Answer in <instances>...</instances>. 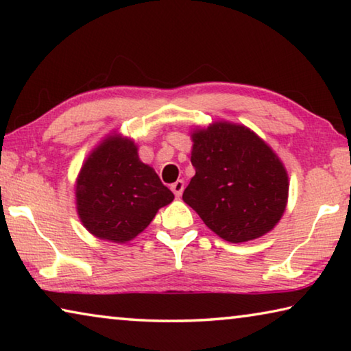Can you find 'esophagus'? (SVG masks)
<instances>
[{
	"label": "esophagus",
	"mask_w": 351,
	"mask_h": 351,
	"mask_svg": "<svg viewBox=\"0 0 351 351\" xmlns=\"http://www.w3.org/2000/svg\"><path fill=\"white\" fill-rule=\"evenodd\" d=\"M171 192L175 193V197H178L180 198L181 195H182V190H184V181H181V180H178L176 182H173L171 184Z\"/></svg>",
	"instance_id": "esophagus-1"
}]
</instances>
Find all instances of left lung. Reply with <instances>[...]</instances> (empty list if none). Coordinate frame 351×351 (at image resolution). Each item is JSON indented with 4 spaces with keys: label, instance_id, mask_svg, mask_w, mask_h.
<instances>
[{
    "label": "left lung",
    "instance_id": "obj_1",
    "mask_svg": "<svg viewBox=\"0 0 351 351\" xmlns=\"http://www.w3.org/2000/svg\"><path fill=\"white\" fill-rule=\"evenodd\" d=\"M195 176L182 193L212 232L245 243L271 232L288 204L289 178L277 153L241 123L195 127Z\"/></svg>",
    "mask_w": 351,
    "mask_h": 351
}]
</instances>
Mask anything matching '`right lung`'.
Returning <instances> with one entry per match:
<instances>
[{
	"label": "right lung",
	"mask_w": 351,
	"mask_h": 351,
	"mask_svg": "<svg viewBox=\"0 0 351 351\" xmlns=\"http://www.w3.org/2000/svg\"><path fill=\"white\" fill-rule=\"evenodd\" d=\"M138 150L116 130L93 148L77 175V215L99 240L132 241L175 198Z\"/></svg>",
	"instance_id": "right-lung-1"
}]
</instances>
